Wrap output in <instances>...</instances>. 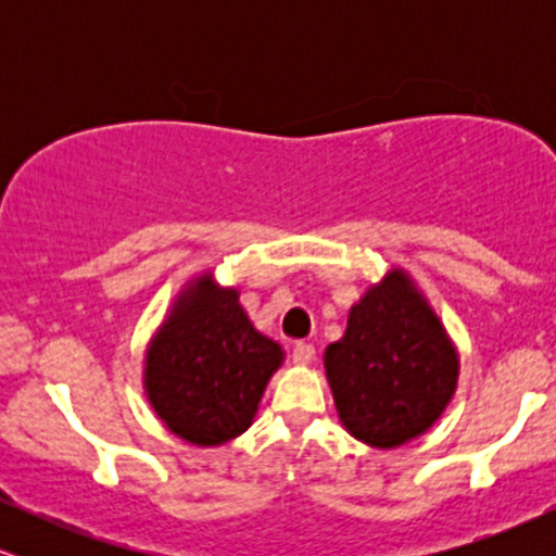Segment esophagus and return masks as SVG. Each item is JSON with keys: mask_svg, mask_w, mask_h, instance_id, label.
I'll list each match as a JSON object with an SVG mask.
<instances>
[{"mask_svg": "<svg viewBox=\"0 0 556 556\" xmlns=\"http://www.w3.org/2000/svg\"><path fill=\"white\" fill-rule=\"evenodd\" d=\"M316 358V348L308 342H298L295 348H292V363L295 366H308V363H314Z\"/></svg>", "mask_w": 556, "mask_h": 556, "instance_id": "obj_1", "label": "esophagus"}]
</instances>
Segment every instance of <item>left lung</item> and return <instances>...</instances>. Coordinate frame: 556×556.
Wrapping results in <instances>:
<instances>
[{
  "label": "left lung",
  "instance_id": "obj_1",
  "mask_svg": "<svg viewBox=\"0 0 556 556\" xmlns=\"http://www.w3.org/2000/svg\"><path fill=\"white\" fill-rule=\"evenodd\" d=\"M324 368L344 429L363 444L392 450L442 418L460 358L424 292L392 269L350 308Z\"/></svg>",
  "mask_w": 556,
  "mask_h": 556
}]
</instances>
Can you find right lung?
Returning <instances> with one entry per match:
<instances>
[{
  "mask_svg": "<svg viewBox=\"0 0 556 556\" xmlns=\"http://www.w3.org/2000/svg\"><path fill=\"white\" fill-rule=\"evenodd\" d=\"M277 342L253 327L235 287L212 271L190 279L146 350L143 387L172 433L219 446L253 424L271 374L282 366Z\"/></svg>",
  "mask_w": 556,
  "mask_h": 556,
  "instance_id": "right-lung-1",
  "label": "right lung"
}]
</instances>
